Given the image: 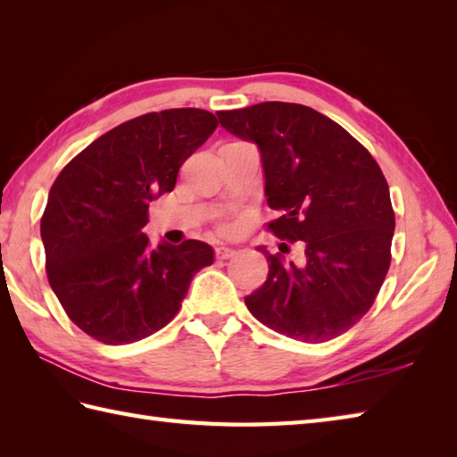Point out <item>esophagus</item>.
Segmentation results:
<instances>
[{
  "label": "esophagus",
  "instance_id": "obj_1",
  "mask_svg": "<svg viewBox=\"0 0 457 457\" xmlns=\"http://www.w3.org/2000/svg\"><path fill=\"white\" fill-rule=\"evenodd\" d=\"M234 255H236V249L228 247L226 244H220V245L216 247V257H218V259H229V257H234Z\"/></svg>",
  "mask_w": 457,
  "mask_h": 457
}]
</instances>
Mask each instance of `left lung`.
Segmentation results:
<instances>
[{"mask_svg": "<svg viewBox=\"0 0 457 457\" xmlns=\"http://www.w3.org/2000/svg\"><path fill=\"white\" fill-rule=\"evenodd\" d=\"M218 118L257 145L267 204L280 212L269 228L304 241L298 263L257 247L269 275L245 296L249 312L298 342L342 336L371 308L391 265L395 212L381 169L342 125L308 105L263 102Z\"/></svg>", "mask_w": 457, "mask_h": 457, "instance_id": "left-lung-1", "label": "left lung"}]
</instances>
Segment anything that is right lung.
<instances>
[{"label": "right lung", "instance_id": "1", "mask_svg": "<svg viewBox=\"0 0 457 457\" xmlns=\"http://www.w3.org/2000/svg\"><path fill=\"white\" fill-rule=\"evenodd\" d=\"M218 128L198 108L125 121L58 174L41 220L46 277L68 318L102 344H133L177 316L194 275L213 263L198 239L153 245L149 204Z\"/></svg>", "mask_w": 457, "mask_h": 457}]
</instances>
